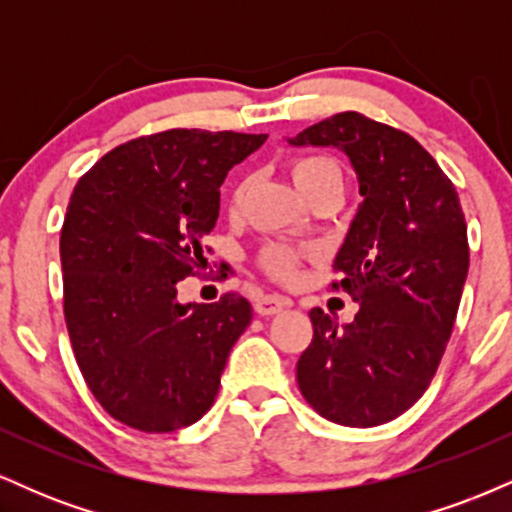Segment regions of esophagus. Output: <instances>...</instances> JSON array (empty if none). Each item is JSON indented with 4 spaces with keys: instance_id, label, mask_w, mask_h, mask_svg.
Wrapping results in <instances>:
<instances>
[{
    "instance_id": "34e87169",
    "label": "esophagus",
    "mask_w": 512,
    "mask_h": 512,
    "mask_svg": "<svg viewBox=\"0 0 512 512\" xmlns=\"http://www.w3.org/2000/svg\"><path fill=\"white\" fill-rule=\"evenodd\" d=\"M286 305H291L289 298H281V296H262L260 301L255 303V310L260 315H274L279 310H284Z\"/></svg>"
}]
</instances>
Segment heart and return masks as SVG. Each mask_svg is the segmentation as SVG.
I'll return each instance as SVG.
<instances>
[{
    "instance_id": "obj_1",
    "label": "heart",
    "mask_w": 512,
    "mask_h": 512,
    "mask_svg": "<svg viewBox=\"0 0 512 512\" xmlns=\"http://www.w3.org/2000/svg\"><path fill=\"white\" fill-rule=\"evenodd\" d=\"M291 178L296 182V187L301 190L303 197H308L310 192H315L317 187L325 185H337L344 190V173L342 166L334 161L332 156L322 154H305L296 156L289 163ZM245 192H248V180H240L233 187L231 197H228V207L238 209L243 204ZM303 252L293 250L289 245H269L262 250L260 255V267L276 281H293L298 276V267H301Z\"/></svg>"
}]
</instances>
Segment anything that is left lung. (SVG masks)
<instances>
[{
	"label": "left lung",
	"instance_id": "obj_1",
	"mask_svg": "<svg viewBox=\"0 0 512 512\" xmlns=\"http://www.w3.org/2000/svg\"><path fill=\"white\" fill-rule=\"evenodd\" d=\"M291 144L337 146L363 204L334 257V291L361 305L351 325L310 310L296 363L305 402L334 424L370 428L404 414L445 354L469 269L467 221L448 175L402 129L346 110Z\"/></svg>",
	"mask_w": 512,
	"mask_h": 512
}]
</instances>
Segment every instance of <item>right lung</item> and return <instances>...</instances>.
Returning <instances> with one entry per match:
<instances>
[{"label": "right lung", "mask_w": 512, "mask_h": 512, "mask_svg": "<svg viewBox=\"0 0 512 512\" xmlns=\"http://www.w3.org/2000/svg\"><path fill=\"white\" fill-rule=\"evenodd\" d=\"M264 139L166 129L115 146L76 182L60 236L64 320L88 390L120 424L170 433L214 404L252 305L238 293L182 305L178 286L207 264L228 170Z\"/></svg>", "instance_id": "right-lung-1"}]
</instances>
